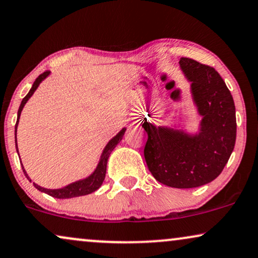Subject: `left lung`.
<instances>
[{
    "mask_svg": "<svg viewBox=\"0 0 258 258\" xmlns=\"http://www.w3.org/2000/svg\"><path fill=\"white\" fill-rule=\"evenodd\" d=\"M192 101L202 116L197 133L178 126H154L145 119L144 156L152 176L170 187L192 188L210 183L224 169L236 143V108L218 72L181 57Z\"/></svg>",
    "mask_w": 258,
    "mask_h": 258,
    "instance_id": "left-lung-1",
    "label": "left lung"
}]
</instances>
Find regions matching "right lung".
I'll use <instances>...</instances> for the list:
<instances>
[{"mask_svg":"<svg viewBox=\"0 0 258 258\" xmlns=\"http://www.w3.org/2000/svg\"><path fill=\"white\" fill-rule=\"evenodd\" d=\"M50 74V72H44L39 77L36 78V80L34 81V84L32 86V88H30V91L28 92V94L26 95L25 98L22 99L21 101V105H20L19 107V112H17V120H16V125H15V145H16V151L19 152V149H17V139H16V131H17V125H19V120H20V115H21V112L23 107H25V105L27 104V101L29 100L30 97L34 94V92L36 91L37 87H39L41 82H42L44 79H46L48 75ZM125 131H126V127H123V128L120 131L118 135L113 137V138L109 140L107 143V145L105 146L104 151H102L101 156H100V159H99V163L97 165V167H95V170L89 174L88 177L84 178V179H79L77 181H74V183H71L66 185V186L61 187V188H46V187H42L40 186V185H37L35 183L34 184V186H35L37 190L41 191V192H44V194L51 196V197L54 198H60V199H66V198H74V197H80V196H86V195H89L92 194V192L97 191L99 187L102 185V181L105 180V176H106V169H107V161H108V158H109V154L112 153V151L114 150V147L118 145V144L121 142L123 135H125ZM22 165V164H21ZM22 170L23 172H25V176L27 177V179L29 181L30 178L28 176V173L26 172L25 167H23L22 165Z\"/></svg>","mask_w":258,"mask_h":258,"instance_id":"obj_1","label":"right lung"}]
</instances>
